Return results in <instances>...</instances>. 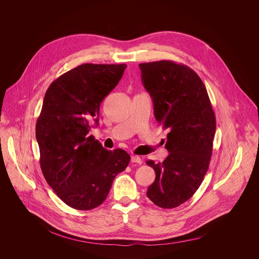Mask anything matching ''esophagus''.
<instances>
[{
    "label": "esophagus",
    "instance_id": "1",
    "mask_svg": "<svg viewBox=\"0 0 259 259\" xmlns=\"http://www.w3.org/2000/svg\"><path fill=\"white\" fill-rule=\"evenodd\" d=\"M131 161H132V162L139 163V164H142V162H143L142 158H141L140 156H138V155H132V157H131Z\"/></svg>",
    "mask_w": 259,
    "mask_h": 259
}]
</instances>
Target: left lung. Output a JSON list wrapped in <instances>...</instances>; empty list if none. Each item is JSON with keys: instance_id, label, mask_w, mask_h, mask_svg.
Wrapping results in <instances>:
<instances>
[{"instance_id": "obj_1", "label": "left lung", "mask_w": 259, "mask_h": 259, "mask_svg": "<svg viewBox=\"0 0 259 259\" xmlns=\"http://www.w3.org/2000/svg\"><path fill=\"white\" fill-rule=\"evenodd\" d=\"M139 66L154 117L168 132L167 157L158 163L147 160L155 171L147 195L159 207L174 208L188 200L204 179L212 154L215 114L201 78L187 66L171 61Z\"/></svg>"}]
</instances>
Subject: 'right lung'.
Wrapping results in <instances>:
<instances>
[{
  "mask_svg": "<svg viewBox=\"0 0 259 259\" xmlns=\"http://www.w3.org/2000/svg\"><path fill=\"white\" fill-rule=\"evenodd\" d=\"M126 68L121 65L83 64L55 79L46 92L36 124L42 175L69 206L89 210L107 198L130 154L108 150L93 136L100 106L118 83Z\"/></svg>",
  "mask_w": 259,
  "mask_h": 259,
  "instance_id": "right-lung-1",
  "label": "right lung"
}]
</instances>
